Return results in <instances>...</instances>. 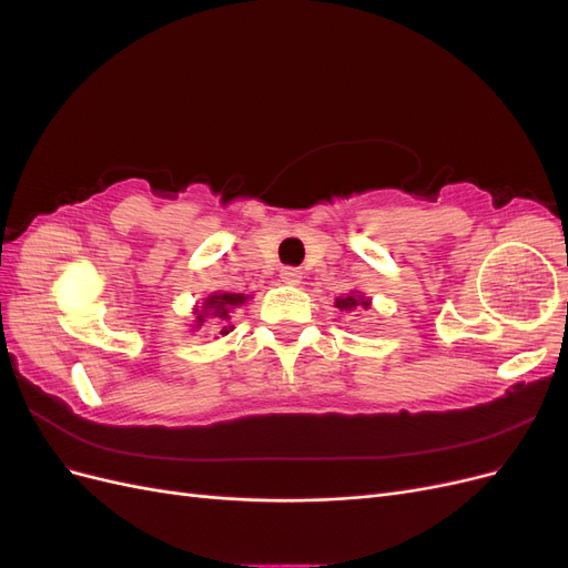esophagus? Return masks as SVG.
<instances>
[{"mask_svg":"<svg viewBox=\"0 0 568 568\" xmlns=\"http://www.w3.org/2000/svg\"><path fill=\"white\" fill-rule=\"evenodd\" d=\"M280 277H282L284 284L296 286V284H301V280H303V272H301L298 267H284V270L280 272Z\"/></svg>","mask_w":568,"mask_h":568,"instance_id":"esophagus-1","label":"esophagus"}]
</instances>
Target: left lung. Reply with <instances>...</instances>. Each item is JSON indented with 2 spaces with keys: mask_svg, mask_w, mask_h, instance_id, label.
<instances>
[{
  "mask_svg": "<svg viewBox=\"0 0 568 568\" xmlns=\"http://www.w3.org/2000/svg\"><path fill=\"white\" fill-rule=\"evenodd\" d=\"M357 305L369 307V301H365L363 296H357V298H353V296L336 298V307H341V311H353V307H357Z\"/></svg>",
  "mask_w": 568,
  "mask_h": 568,
  "instance_id": "left-lung-1",
  "label": "left lung"
}]
</instances>
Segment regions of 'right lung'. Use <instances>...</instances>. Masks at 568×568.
I'll return each instance as SVG.
<instances>
[{"label":"right lung","instance_id":"add662e5","mask_svg":"<svg viewBox=\"0 0 568 568\" xmlns=\"http://www.w3.org/2000/svg\"><path fill=\"white\" fill-rule=\"evenodd\" d=\"M244 301H246L244 294H215V296H209V298H205V303H203V311H196L199 313L196 315V322H199L196 326H201L205 322V315L227 322L232 307L234 305H242ZM222 334H227V326H225V329H222Z\"/></svg>","mask_w":568,"mask_h":568}]
</instances>
